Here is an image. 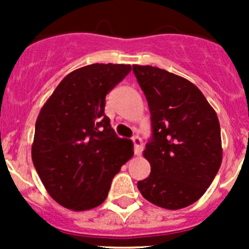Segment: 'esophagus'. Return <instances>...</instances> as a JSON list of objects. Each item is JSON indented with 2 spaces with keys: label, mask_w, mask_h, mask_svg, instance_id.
<instances>
[{
  "label": "esophagus",
  "mask_w": 249,
  "mask_h": 249,
  "mask_svg": "<svg viewBox=\"0 0 249 249\" xmlns=\"http://www.w3.org/2000/svg\"><path fill=\"white\" fill-rule=\"evenodd\" d=\"M132 142H134V152L135 155H140L143 150V143L142 140L140 139L139 136L132 137Z\"/></svg>",
  "instance_id": "obj_1"
}]
</instances>
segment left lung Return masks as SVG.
<instances>
[{
	"label": "left lung",
	"instance_id": "1",
	"mask_svg": "<svg viewBox=\"0 0 249 249\" xmlns=\"http://www.w3.org/2000/svg\"><path fill=\"white\" fill-rule=\"evenodd\" d=\"M132 71L152 122V139L143 152L150 175L137 187L159 207H187L205 194L222 164L217 113L185 78L153 66L134 65Z\"/></svg>",
	"mask_w": 249,
	"mask_h": 249
}]
</instances>
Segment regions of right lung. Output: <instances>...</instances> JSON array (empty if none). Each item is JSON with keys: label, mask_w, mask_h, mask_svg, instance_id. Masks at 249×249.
Wrapping results in <instances>:
<instances>
[{"label": "right lung", "mask_w": 249, "mask_h": 249, "mask_svg": "<svg viewBox=\"0 0 249 249\" xmlns=\"http://www.w3.org/2000/svg\"><path fill=\"white\" fill-rule=\"evenodd\" d=\"M130 65L92 64L60 82L39 112L32 161L50 196L64 207L87 211L106 200L113 177L134 155L105 114L106 95Z\"/></svg>", "instance_id": "1"}]
</instances>
